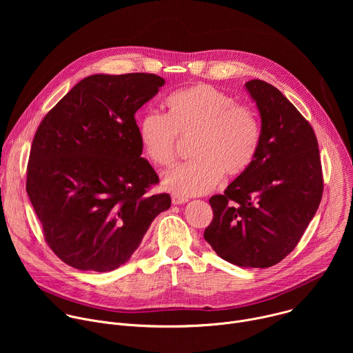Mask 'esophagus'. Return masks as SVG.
Listing matches in <instances>:
<instances>
[{
	"mask_svg": "<svg viewBox=\"0 0 353 353\" xmlns=\"http://www.w3.org/2000/svg\"><path fill=\"white\" fill-rule=\"evenodd\" d=\"M187 201H188L187 196H183V195H179V194H173V195H172V203H173L174 205L184 204V203H187Z\"/></svg>",
	"mask_w": 353,
	"mask_h": 353,
	"instance_id": "esophagus-1",
	"label": "esophagus"
}]
</instances>
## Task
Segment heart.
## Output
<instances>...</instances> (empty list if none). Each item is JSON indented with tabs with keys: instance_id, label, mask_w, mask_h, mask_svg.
Segmentation results:
<instances>
[{
	"instance_id": "obj_1",
	"label": "heart",
	"mask_w": 353,
	"mask_h": 353,
	"mask_svg": "<svg viewBox=\"0 0 353 353\" xmlns=\"http://www.w3.org/2000/svg\"><path fill=\"white\" fill-rule=\"evenodd\" d=\"M168 114L149 110L138 123L146 158L169 168L177 157L180 139H190V162L162 177L163 185L179 195L211 191L223 174L237 179L253 166L261 145V123L254 108L236 103V97L208 83L173 92L166 99Z\"/></svg>"
}]
</instances>
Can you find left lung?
I'll return each mask as SVG.
<instances>
[{"label": "left lung", "instance_id": "8db88e82", "mask_svg": "<svg viewBox=\"0 0 353 353\" xmlns=\"http://www.w3.org/2000/svg\"><path fill=\"white\" fill-rule=\"evenodd\" d=\"M261 114V145L245 174L210 198L204 232L215 253L239 267L268 268L297 245L323 196L317 137L310 123L272 85L245 83Z\"/></svg>", "mask_w": 353, "mask_h": 353}]
</instances>
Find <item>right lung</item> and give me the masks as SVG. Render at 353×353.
Returning <instances> with one entry per match:
<instances>
[{"label": "right lung", "instance_id": "obj_1", "mask_svg": "<svg viewBox=\"0 0 353 353\" xmlns=\"http://www.w3.org/2000/svg\"><path fill=\"white\" fill-rule=\"evenodd\" d=\"M163 83L145 72L90 75L37 127L26 192L46 243L65 264L96 272L119 268L170 208L169 194H149L159 177L141 158L135 121Z\"/></svg>", "mask_w": 353, "mask_h": 353}]
</instances>
